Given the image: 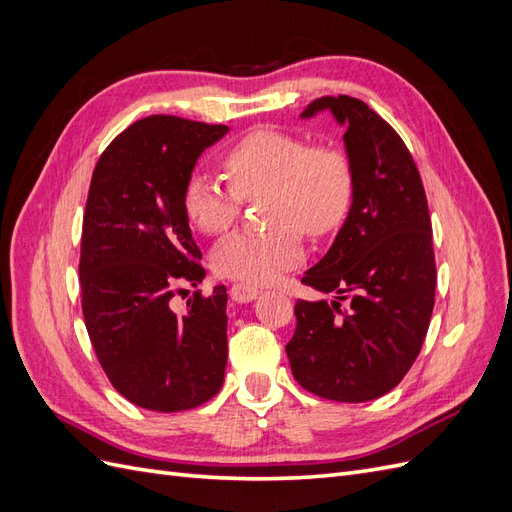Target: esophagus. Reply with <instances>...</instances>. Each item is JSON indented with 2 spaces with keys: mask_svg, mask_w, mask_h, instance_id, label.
<instances>
[{
  "mask_svg": "<svg viewBox=\"0 0 512 512\" xmlns=\"http://www.w3.org/2000/svg\"><path fill=\"white\" fill-rule=\"evenodd\" d=\"M258 294H260L258 288L247 286V284H232V288H230V297L237 303H250L258 297Z\"/></svg>",
  "mask_w": 512,
  "mask_h": 512,
  "instance_id": "esophagus-1",
  "label": "esophagus"
}]
</instances>
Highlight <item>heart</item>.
I'll use <instances>...</instances> for the list:
<instances>
[{"label":"heart","instance_id":"1","mask_svg":"<svg viewBox=\"0 0 512 512\" xmlns=\"http://www.w3.org/2000/svg\"><path fill=\"white\" fill-rule=\"evenodd\" d=\"M230 185L194 173L183 188V213L205 235H220L239 218L243 198L267 194V232H232L211 252L213 271L247 286L267 284L303 258L305 235L342 228L354 203V168L346 153L312 145L277 128H254L222 158Z\"/></svg>","mask_w":512,"mask_h":512}]
</instances>
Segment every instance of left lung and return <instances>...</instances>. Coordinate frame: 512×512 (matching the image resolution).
Here are the masks:
<instances>
[{"instance_id":"obj_1","label":"left lung","mask_w":512,"mask_h":512,"mask_svg":"<svg viewBox=\"0 0 512 512\" xmlns=\"http://www.w3.org/2000/svg\"><path fill=\"white\" fill-rule=\"evenodd\" d=\"M324 108L346 126L354 203L331 250L301 277L337 297L297 301L286 354L303 389L359 404L395 389L421 352L436 301V256L423 181L401 136L350 96H322L301 115Z\"/></svg>"}]
</instances>
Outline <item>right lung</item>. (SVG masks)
Returning a JSON list of instances; mask_svg holds the SVG:
<instances>
[{"label": "right lung", "instance_id": "1", "mask_svg": "<svg viewBox=\"0 0 512 512\" xmlns=\"http://www.w3.org/2000/svg\"><path fill=\"white\" fill-rule=\"evenodd\" d=\"M222 123L151 115L113 138L91 177L81 237L83 318L106 378L132 404L181 412L222 389L226 286L170 299L205 269L183 213V188Z\"/></svg>", "mask_w": 512, "mask_h": 512}]
</instances>
